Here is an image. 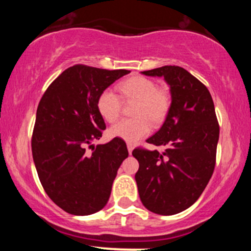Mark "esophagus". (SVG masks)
Returning <instances> with one entry per match:
<instances>
[{"label":"esophagus","mask_w":251,"mask_h":251,"mask_svg":"<svg viewBox=\"0 0 251 251\" xmlns=\"http://www.w3.org/2000/svg\"><path fill=\"white\" fill-rule=\"evenodd\" d=\"M127 150H128V153L132 154V151H133V145H132V144H127Z\"/></svg>","instance_id":"1"}]
</instances>
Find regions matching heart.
<instances>
[{
  "label": "heart",
  "mask_w": 251,
  "mask_h": 251,
  "mask_svg": "<svg viewBox=\"0 0 251 251\" xmlns=\"http://www.w3.org/2000/svg\"><path fill=\"white\" fill-rule=\"evenodd\" d=\"M124 99L137 101L133 107L134 118L123 119L109 128L111 137L127 143H137L151 132L152 124L159 125L169 113L171 99L169 93L158 88L153 80L145 76H132L119 85ZM97 107L106 122L113 123L122 112V99L113 89L107 88L98 97Z\"/></svg>",
  "instance_id": "b5f03b06"
}]
</instances>
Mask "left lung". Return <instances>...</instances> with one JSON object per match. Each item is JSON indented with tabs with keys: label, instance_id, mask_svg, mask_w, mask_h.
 <instances>
[{
	"label": "left lung",
	"instance_id": "8db88e82",
	"mask_svg": "<svg viewBox=\"0 0 251 251\" xmlns=\"http://www.w3.org/2000/svg\"><path fill=\"white\" fill-rule=\"evenodd\" d=\"M164 77L171 105L165 122L146 142L163 152L134 149L139 162L135 181L146 209L158 215H176L190 208L208 185L216 164L220 126L208 88L178 66L142 72Z\"/></svg>",
	"mask_w": 251,
	"mask_h": 251
}]
</instances>
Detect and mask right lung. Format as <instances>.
I'll use <instances>...</instances> for the list:
<instances>
[{
	"label": "right lung",
	"instance_id": "1",
	"mask_svg": "<svg viewBox=\"0 0 251 251\" xmlns=\"http://www.w3.org/2000/svg\"><path fill=\"white\" fill-rule=\"evenodd\" d=\"M128 73L75 65L63 71L40 100L31 138L34 164L46 194L68 214L101 210L118 169L128 157L119 138L99 144L91 154L86 150L106 128L98 97Z\"/></svg>",
	"mask_w": 251,
	"mask_h": 251
}]
</instances>
